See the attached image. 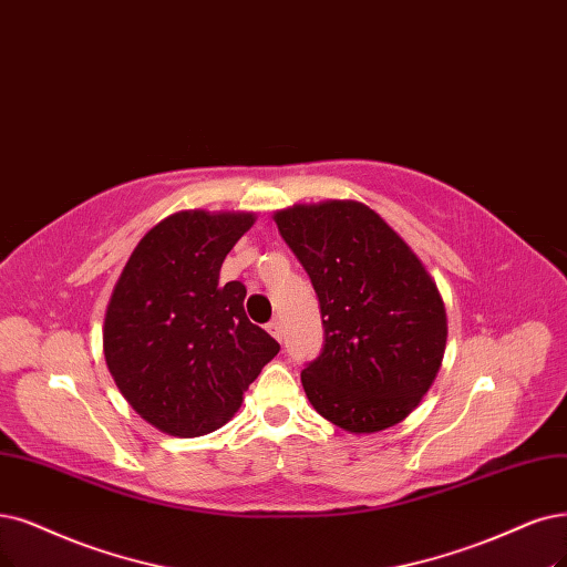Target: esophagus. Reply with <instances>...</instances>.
<instances>
[{"instance_id":"esophagus-1","label":"esophagus","mask_w":567,"mask_h":567,"mask_svg":"<svg viewBox=\"0 0 567 567\" xmlns=\"http://www.w3.org/2000/svg\"><path fill=\"white\" fill-rule=\"evenodd\" d=\"M266 329H268V333H270L272 339L282 341V337H285V329H282V322H280V320H270V322L266 324Z\"/></svg>"}]
</instances>
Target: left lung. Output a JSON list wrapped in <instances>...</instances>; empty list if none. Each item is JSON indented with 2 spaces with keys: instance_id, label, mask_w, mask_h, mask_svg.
<instances>
[{
  "instance_id": "8db88e82",
  "label": "left lung",
  "mask_w": 567,
  "mask_h": 567,
  "mask_svg": "<svg viewBox=\"0 0 567 567\" xmlns=\"http://www.w3.org/2000/svg\"><path fill=\"white\" fill-rule=\"evenodd\" d=\"M320 299L324 346L301 371L306 396L354 434L402 423L446 350V308L413 249L358 200L276 213Z\"/></svg>"
}]
</instances>
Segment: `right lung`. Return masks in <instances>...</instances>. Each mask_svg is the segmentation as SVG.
I'll list each match as a JSON object with an SVG mask.
<instances>
[{
    "label": "right lung",
    "mask_w": 567,
    "mask_h": 567,
    "mask_svg": "<svg viewBox=\"0 0 567 567\" xmlns=\"http://www.w3.org/2000/svg\"><path fill=\"white\" fill-rule=\"evenodd\" d=\"M251 224V213H175L137 243L112 291L104 360L125 402L165 434L219 430L280 350L247 320L245 285L219 282Z\"/></svg>",
    "instance_id": "right-lung-1"
}]
</instances>
